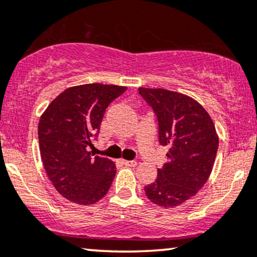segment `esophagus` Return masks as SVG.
Listing matches in <instances>:
<instances>
[{"instance_id":"esophagus-1","label":"esophagus","mask_w":257,"mask_h":257,"mask_svg":"<svg viewBox=\"0 0 257 257\" xmlns=\"http://www.w3.org/2000/svg\"><path fill=\"white\" fill-rule=\"evenodd\" d=\"M122 163L124 164L125 167H136V166H138V162H136V161H126V160H122Z\"/></svg>"}]
</instances>
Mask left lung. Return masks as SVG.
I'll use <instances>...</instances> for the list:
<instances>
[{"instance_id":"8db88e82","label":"left lung","mask_w":257,"mask_h":257,"mask_svg":"<svg viewBox=\"0 0 257 257\" xmlns=\"http://www.w3.org/2000/svg\"><path fill=\"white\" fill-rule=\"evenodd\" d=\"M139 93L157 116L160 145L169 148L156 181L145 187L146 195L160 207H177L209 179L218 148L216 129L206 109L188 95L142 87Z\"/></svg>"}]
</instances>
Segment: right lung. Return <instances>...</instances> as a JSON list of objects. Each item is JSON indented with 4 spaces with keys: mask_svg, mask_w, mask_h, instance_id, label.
<instances>
[{
    "mask_svg": "<svg viewBox=\"0 0 257 257\" xmlns=\"http://www.w3.org/2000/svg\"><path fill=\"white\" fill-rule=\"evenodd\" d=\"M126 87L89 83L70 87L54 98L41 115V159L49 180L71 202L88 206L105 196L116 166L105 157L93 156L88 147L98 134L104 111Z\"/></svg>",
    "mask_w": 257,
    "mask_h": 257,
    "instance_id": "add662e5",
    "label": "right lung"
}]
</instances>
